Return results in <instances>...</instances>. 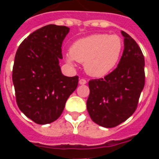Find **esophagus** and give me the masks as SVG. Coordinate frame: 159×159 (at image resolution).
Listing matches in <instances>:
<instances>
[{"mask_svg":"<svg viewBox=\"0 0 159 159\" xmlns=\"http://www.w3.org/2000/svg\"><path fill=\"white\" fill-rule=\"evenodd\" d=\"M79 83H80V84H82V85H84V84H87V80H84V79H81V80H80Z\"/></svg>","mask_w":159,"mask_h":159,"instance_id":"obj_1","label":"esophagus"}]
</instances>
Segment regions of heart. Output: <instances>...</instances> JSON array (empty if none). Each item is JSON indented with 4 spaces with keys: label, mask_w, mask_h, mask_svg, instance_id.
I'll use <instances>...</instances> for the list:
<instances>
[{
    "label": "heart",
    "mask_w": 159,
    "mask_h": 159,
    "mask_svg": "<svg viewBox=\"0 0 159 159\" xmlns=\"http://www.w3.org/2000/svg\"><path fill=\"white\" fill-rule=\"evenodd\" d=\"M123 49V40L119 35L97 33L76 40L67 55V62L84 63L89 75H107L119 62Z\"/></svg>",
    "instance_id": "heart-1"
}]
</instances>
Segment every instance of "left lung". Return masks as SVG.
I'll use <instances>...</instances> for the list:
<instances>
[{"instance_id": "8db88e82", "label": "left lung", "mask_w": 159, "mask_h": 159, "mask_svg": "<svg viewBox=\"0 0 159 159\" xmlns=\"http://www.w3.org/2000/svg\"><path fill=\"white\" fill-rule=\"evenodd\" d=\"M121 33L124 50L117 67L104 78L88 82L89 116L107 128L116 127L134 114L145 85V60L141 48L127 32Z\"/></svg>"}]
</instances>
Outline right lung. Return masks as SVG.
Returning a JSON list of instances; mask_svg holds the SVG:
<instances>
[{
    "label": "right lung",
    "instance_id": "obj_1",
    "mask_svg": "<svg viewBox=\"0 0 159 159\" xmlns=\"http://www.w3.org/2000/svg\"><path fill=\"white\" fill-rule=\"evenodd\" d=\"M70 29L48 25L25 38L16 51L13 82L18 107L37 124L57 120L78 86L79 77L61 73L62 43Z\"/></svg>",
    "mask_w": 159,
    "mask_h": 159
}]
</instances>
